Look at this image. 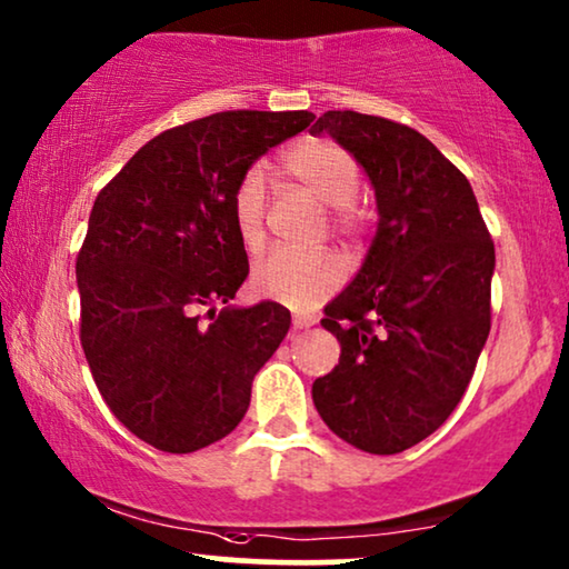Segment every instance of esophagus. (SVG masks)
<instances>
[{
    "mask_svg": "<svg viewBox=\"0 0 569 569\" xmlns=\"http://www.w3.org/2000/svg\"><path fill=\"white\" fill-rule=\"evenodd\" d=\"M313 323H316V319H311V316H295L292 329H311Z\"/></svg>",
    "mask_w": 569,
    "mask_h": 569,
    "instance_id": "obj_1",
    "label": "esophagus"
}]
</instances>
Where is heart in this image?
I'll list each match as a JSON object with an SVG mask.
<instances>
[{
    "instance_id": "heart-1",
    "label": "heart",
    "mask_w": 569,
    "mask_h": 569,
    "mask_svg": "<svg viewBox=\"0 0 569 569\" xmlns=\"http://www.w3.org/2000/svg\"><path fill=\"white\" fill-rule=\"evenodd\" d=\"M282 169L313 193L323 206H331V227L339 234H356L363 224L356 201L360 169L348 149L329 138H306L282 153ZM232 224L242 248L258 250L267 238V177L261 167L242 172L230 198ZM345 263L329 250L277 248L256 263L250 287L287 308H308L327 298L342 284Z\"/></svg>"
}]
</instances>
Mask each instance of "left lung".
Listing matches in <instances>:
<instances>
[{"instance_id":"left-lung-1","label":"left lung","mask_w":569,"mask_h":569,"mask_svg":"<svg viewBox=\"0 0 569 569\" xmlns=\"http://www.w3.org/2000/svg\"><path fill=\"white\" fill-rule=\"evenodd\" d=\"M329 132L366 169L376 238L356 279L323 308L339 363L313 381L323 423L371 455L431 437L473 379L491 329L493 240L468 177L408 124L327 112Z\"/></svg>"}]
</instances>
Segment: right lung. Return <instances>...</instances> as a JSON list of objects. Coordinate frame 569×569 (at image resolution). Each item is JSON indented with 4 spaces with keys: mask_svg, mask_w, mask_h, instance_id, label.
Instances as JSON below:
<instances>
[{
    "mask_svg": "<svg viewBox=\"0 0 569 569\" xmlns=\"http://www.w3.org/2000/svg\"><path fill=\"white\" fill-rule=\"evenodd\" d=\"M311 112H219L164 130L96 196L76 261L80 345L124 429L161 452L224 439L290 311L234 308L248 253L230 198L242 172Z\"/></svg>",
    "mask_w": 569,
    "mask_h": 569,
    "instance_id": "obj_1",
    "label": "right lung"
}]
</instances>
